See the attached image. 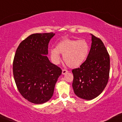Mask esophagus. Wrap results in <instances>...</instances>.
I'll list each match as a JSON object with an SVG mask.
<instances>
[{"label":"esophagus","instance_id":"esophagus-1","mask_svg":"<svg viewBox=\"0 0 122 122\" xmlns=\"http://www.w3.org/2000/svg\"><path fill=\"white\" fill-rule=\"evenodd\" d=\"M67 72H68V70H66V69H62V74H66Z\"/></svg>","mask_w":122,"mask_h":122}]
</instances>
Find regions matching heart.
<instances>
[{
    "mask_svg": "<svg viewBox=\"0 0 122 122\" xmlns=\"http://www.w3.org/2000/svg\"><path fill=\"white\" fill-rule=\"evenodd\" d=\"M89 52V46L86 41L64 39L59 42L55 48L50 50L52 62L58 64L61 61L60 54H63V59L69 67H77L86 60Z\"/></svg>",
    "mask_w": 122,
    "mask_h": 122,
    "instance_id": "obj_1",
    "label": "heart"
}]
</instances>
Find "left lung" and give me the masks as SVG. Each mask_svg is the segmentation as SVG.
<instances>
[{
    "label": "left lung",
    "instance_id": "obj_1",
    "mask_svg": "<svg viewBox=\"0 0 122 122\" xmlns=\"http://www.w3.org/2000/svg\"><path fill=\"white\" fill-rule=\"evenodd\" d=\"M92 46L86 61L72 72L74 93L79 97L92 100L102 93L108 83L110 56L102 41L92 35Z\"/></svg>",
    "mask_w": 122,
    "mask_h": 122
}]
</instances>
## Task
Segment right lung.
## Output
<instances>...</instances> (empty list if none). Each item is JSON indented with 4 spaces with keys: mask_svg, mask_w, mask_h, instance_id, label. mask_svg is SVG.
<instances>
[{
    "mask_svg": "<svg viewBox=\"0 0 122 122\" xmlns=\"http://www.w3.org/2000/svg\"><path fill=\"white\" fill-rule=\"evenodd\" d=\"M55 34L37 33L29 35L18 46L13 62V73L18 91L35 104L48 101L62 70L48 58V43Z\"/></svg>",
    "mask_w": 122,
    "mask_h": 122,
    "instance_id": "obj_1",
    "label": "right lung"
}]
</instances>
